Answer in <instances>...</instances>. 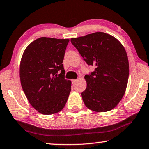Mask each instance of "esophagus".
<instances>
[{
	"label": "esophagus",
	"instance_id": "1",
	"mask_svg": "<svg viewBox=\"0 0 149 149\" xmlns=\"http://www.w3.org/2000/svg\"><path fill=\"white\" fill-rule=\"evenodd\" d=\"M72 81L73 84H75V83L77 81V79H72Z\"/></svg>",
	"mask_w": 149,
	"mask_h": 149
}]
</instances>
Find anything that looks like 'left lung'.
Here are the masks:
<instances>
[{
	"instance_id": "8db88e82",
	"label": "left lung",
	"mask_w": 149,
	"mask_h": 149,
	"mask_svg": "<svg viewBox=\"0 0 149 149\" xmlns=\"http://www.w3.org/2000/svg\"><path fill=\"white\" fill-rule=\"evenodd\" d=\"M84 60L95 69L85 75L81 93L85 105L95 112H107L122 99L129 77V62L123 45L112 35L96 32L71 39Z\"/></svg>"
}]
</instances>
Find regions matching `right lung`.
I'll list each match as a JSON object with an SVG mask.
<instances>
[{
	"label": "right lung",
	"mask_w": 149,
	"mask_h": 149,
	"mask_svg": "<svg viewBox=\"0 0 149 149\" xmlns=\"http://www.w3.org/2000/svg\"><path fill=\"white\" fill-rule=\"evenodd\" d=\"M69 41L41 37L27 46L22 57V89L31 105L42 114L60 112L68 99L72 83L65 79L62 62Z\"/></svg>",
	"instance_id": "1"
}]
</instances>
